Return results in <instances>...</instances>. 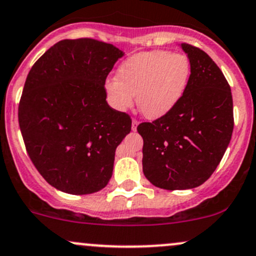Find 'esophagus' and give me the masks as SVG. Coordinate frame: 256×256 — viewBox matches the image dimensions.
Here are the masks:
<instances>
[{"mask_svg": "<svg viewBox=\"0 0 256 256\" xmlns=\"http://www.w3.org/2000/svg\"><path fill=\"white\" fill-rule=\"evenodd\" d=\"M137 125H138V120L134 119L132 120V131H136L137 130Z\"/></svg>", "mask_w": 256, "mask_h": 256, "instance_id": "esophagus-1", "label": "esophagus"}]
</instances>
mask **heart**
Instances as JSON below:
<instances>
[{"label":"heart","instance_id":"1","mask_svg":"<svg viewBox=\"0 0 256 256\" xmlns=\"http://www.w3.org/2000/svg\"><path fill=\"white\" fill-rule=\"evenodd\" d=\"M187 56L168 50L141 52L126 60L118 70V78L106 82L112 106L126 110L137 96L140 110L148 119L168 114L186 92L190 78Z\"/></svg>","mask_w":256,"mask_h":256}]
</instances>
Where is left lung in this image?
<instances>
[{
    "instance_id": "left-lung-1",
    "label": "left lung",
    "mask_w": 256,
    "mask_h": 256,
    "mask_svg": "<svg viewBox=\"0 0 256 256\" xmlns=\"http://www.w3.org/2000/svg\"><path fill=\"white\" fill-rule=\"evenodd\" d=\"M190 62V78L178 103L152 122H141L143 174L162 190L200 186L220 164L231 141V87L204 50L182 42Z\"/></svg>"
}]
</instances>
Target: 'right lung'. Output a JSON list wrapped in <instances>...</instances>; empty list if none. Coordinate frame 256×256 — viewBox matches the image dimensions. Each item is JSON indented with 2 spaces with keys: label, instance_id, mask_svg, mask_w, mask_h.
<instances>
[{
  "label": "right lung",
  "instance_id": "add662e5",
  "mask_svg": "<svg viewBox=\"0 0 256 256\" xmlns=\"http://www.w3.org/2000/svg\"><path fill=\"white\" fill-rule=\"evenodd\" d=\"M124 53L94 38L62 40L35 62L18 119L28 156L47 182L69 194L106 186L131 116L106 103V80Z\"/></svg>",
  "mask_w": 256,
  "mask_h": 256
}]
</instances>
